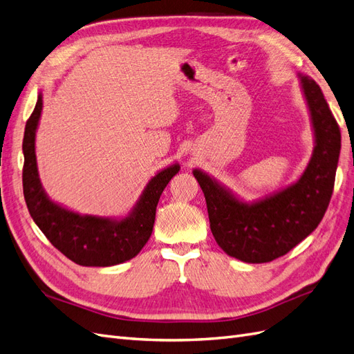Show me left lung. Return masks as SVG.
<instances>
[{
	"label": "left lung",
	"mask_w": 354,
	"mask_h": 354,
	"mask_svg": "<svg viewBox=\"0 0 354 354\" xmlns=\"http://www.w3.org/2000/svg\"><path fill=\"white\" fill-rule=\"evenodd\" d=\"M306 100L315 147L294 183L246 202L199 168L194 176L207 201L209 227L220 248L243 263H269L285 255L312 233L334 190L341 133L319 85L297 73Z\"/></svg>",
	"instance_id": "obj_1"
}]
</instances>
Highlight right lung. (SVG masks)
I'll return each instance as SVG.
<instances>
[{"label": "right lung", "mask_w": 354, "mask_h": 354, "mask_svg": "<svg viewBox=\"0 0 354 354\" xmlns=\"http://www.w3.org/2000/svg\"><path fill=\"white\" fill-rule=\"evenodd\" d=\"M42 113V93L25 127L24 195L30 217L46 238L69 260L87 267L125 263L142 251L153 230L156 205L178 171L174 162L149 180L136 205L124 217L80 214L50 199L38 174L35 137Z\"/></svg>", "instance_id": "obj_1"}]
</instances>
